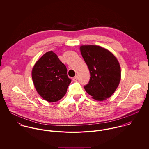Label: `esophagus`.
<instances>
[{"instance_id": "esophagus-1", "label": "esophagus", "mask_w": 149, "mask_h": 149, "mask_svg": "<svg viewBox=\"0 0 149 149\" xmlns=\"http://www.w3.org/2000/svg\"><path fill=\"white\" fill-rule=\"evenodd\" d=\"M77 80H78V77H77V76H75V77H74L73 78V80L74 81H77Z\"/></svg>"}]
</instances>
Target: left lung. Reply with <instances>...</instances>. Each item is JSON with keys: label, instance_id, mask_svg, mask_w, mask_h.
Returning <instances> with one entry per match:
<instances>
[{"label": "left lung", "instance_id": "left-lung-1", "mask_svg": "<svg viewBox=\"0 0 149 149\" xmlns=\"http://www.w3.org/2000/svg\"><path fill=\"white\" fill-rule=\"evenodd\" d=\"M80 50L91 76L89 83L84 86L86 92L95 100H106L120 81L119 61L110 51L100 46L81 45Z\"/></svg>", "mask_w": 149, "mask_h": 149}]
</instances>
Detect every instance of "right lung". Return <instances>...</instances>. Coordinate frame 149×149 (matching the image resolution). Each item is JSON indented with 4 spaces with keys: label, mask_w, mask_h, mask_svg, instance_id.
I'll list each match as a JSON object with an SVG mask.
<instances>
[{
    "label": "right lung",
    "mask_w": 149,
    "mask_h": 149,
    "mask_svg": "<svg viewBox=\"0 0 149 149\" xmlns=\"http://www.w3.org/2000/svg\"><path fill=\"white\" fill-rule=\"evenodd\" d=\"M31 77L38 94L49 102L61 99L71 83L66 67L53 51L45 53L36 63Z\"/></svg>",
    "instance_id": "right-lung-1"
}]
</instances>
